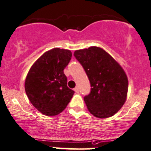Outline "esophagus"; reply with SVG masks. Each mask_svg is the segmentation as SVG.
<instances>
[{
    "label": "esophagus",
    "instance_id": "1",
    "mask_svg": "<svg viewBox=\"0 0 151 151\" xmlns=\"http://www.w3.org/2000/svg\"><path fill=\"white\" fill-rule=\"evenodd\" d=\"M74 91H75L76 93H78V92H79V88L78 87V86H76V87L74 88Z\"/></svg>",
    "mask_w": 151,
    "mask_h": 151
}]
</instances>
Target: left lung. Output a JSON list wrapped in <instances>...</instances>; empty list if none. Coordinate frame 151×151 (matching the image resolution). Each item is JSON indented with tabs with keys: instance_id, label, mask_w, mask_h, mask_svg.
Wrapping results in <instances>:
<instances>
[{
	"instance_id": "left-lung-1",
	"label": "left lung",
	"mask_w": 151,
	"mask_h": 151,
	"mask_svg": "<svg viewBox=\"0 0 151 151\" xmlns=\"http://www.w3.org/2000/svg\"><path fill=\"white\" fill-rule=\"evenodd\" d=\"M74 56L90 81V94L83 98L89 112L98 118L115 114L128 95V81L123 68L109 53L97 46L76 50Z\"/></svg>"
}]
</instances>
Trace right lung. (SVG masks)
Masks as SVG:
<instances>
[{
	"label": "right lung",
	"instance_id": "add662e5",
	"mask_svg": "<svg viewBox=\"0 0 151 151\" xmlns=\"http://www.w3.org/2000/svg\"><path fill=\"white\" fill-rule=\"evenodd\" d=\"M71 57L70 50L55 47L43 53L27 74L25 93L31 104L44 115L60 114L73 95L64 73Z\"/></svg>",
	"mask_w": 151,
	"mask_h": 151
}]
</instances>
